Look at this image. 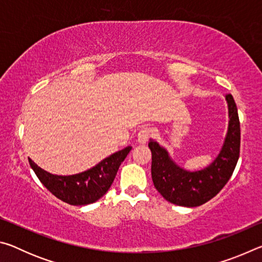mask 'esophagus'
Instances as JSON below:
<instances>
[{
	"mask_svg": "<svg viewBox=\"0 0 262 262\" xmlns=\"http://www.w3.org/2000/svg\"><path fill=\"white\" fill-rule=\"evenodd\" d=\"M149 137H150L149 128H142V129H140L139 134H137V141H139V143L144 144V143H147Z\"/></svg>",
	"mask_w": 262,
	"mask_h": 262,
	"instance_id": "34e87169",
	"label": "esophagus"
}]
</instances>
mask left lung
<instances>
[{
  "mask_svg": "<svg viewBox=\"0 0 262 262\" xmlns=\"http://www.w3.org/2000/svg\"><path fill=\"white\" fill-rule=\"evenodd\" d=\"M224 97L228 104V130L219 155L208 166L196 171L186 170L172 159L157 141L149 140L154 185L162 196L173 205L201 206L214 198L232 176L241 149V123L233 97Z\"/></svg>",
  "mask_w": 262,
  "mask_h": 262,
  "instance_id": "left-lung-1",
  "label": "left lung"
}]
</instances>
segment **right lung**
Masks as SVG:
<instances>
[{"mask_svg":"<svg viewBox=\"0 0 262 262\" xmlns=\"http://www.w3.org/2000/svg\"><path fill=\"white\" fill-rule=\"evenodd\" d=\"M132 150L130 145L110 155L94 167L72 176H57L39 167L32 159L29 163L41 184L66 203L84 206L94 203L110 189L119 166Z\"/></svg>","mask_w":262,"mask_h":262,"instance_id":"add662e5","label":"right lung"}]
</instances>
